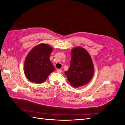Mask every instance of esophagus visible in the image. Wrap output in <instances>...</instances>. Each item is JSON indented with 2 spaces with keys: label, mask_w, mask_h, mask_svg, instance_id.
<instances>
[{
  "label": "esophagus",
  "mask_w": 125,
  "mask_h": 125,
  "mask_svg": "<svg viewBox=\"0 0 125 125\" xmlns=\"http://www.w3.org/2000/svg\"><path fill=\"white\" fill-rule=\"evenodd\" d=\"M57 73H61L62 72V70L61 69H57Z\"/></svg>",
  "instance_id": "1"
}]
</instances>
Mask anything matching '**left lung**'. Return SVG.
Wrapping results in <instances>:
<instances>
[{"label":"left lung","instance_id":"1","mask_svg":"<svg viewBox=\"0 0 125 125\" xmlns=\"http://www.w3.org/2000/svg\"><path fill=\"white\" fill-rule=\"evenodd\" d=\"M71 55L70 67L65 74L73 87L84 86L91 81L94 73L92 60L88 52L81 47L72 50Z\"/></svg>","mask_w":125,"mask_h":125}]
</instances>
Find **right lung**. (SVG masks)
Listing matches in <instances>:
<instances>
[{
  "label": "right lung",
  "instance_id": "add662e5",
  "mask_svg": "<svg viewBox=\"0 0 125 125\" xmlns=\"http://www.w3.org/2000/svg\"><path fill=\"white\" fill-rule=\"evenodd\" d=\"M52 51V48L49 44L41 43L29 52L25 60L24 73L30 81L42 83L55 70L50 60V55Z\"/></svg>",
  "mask_w": 125,
  "mask_h": 125
}]
</instances>
